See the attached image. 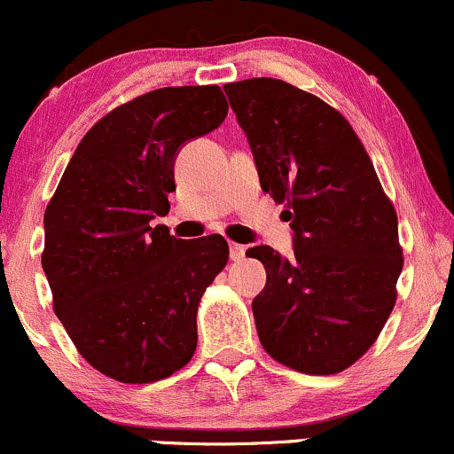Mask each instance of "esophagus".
<instances>
[{"instance_id":"obj_1","label":"esophagus","mask_w":454,"mask_h":454,"mask_svg":"<svg viewBox=\"0 0 454 454\" xmlns=\"http://www.w3.org/2000/svg\"><path fill=\"white\" fill-rule=\"evenodd\" d=\"M246 256V246H239V243H231V258L232 261H241Z\"/></svg>"}]
</instances>
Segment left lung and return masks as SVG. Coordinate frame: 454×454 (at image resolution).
Listing matches in <instances>:
<instances>
[{
	"mask_svg": "<svg viewBox=\"0 0 454 454\" xmlns=\"http://www.w3.org/2000/svg\"><path fill=\"white\" fill-rule=\"evenodd\" d=\"M262 192L286 207L293 256L247 250L267 284L252 301L262 347L308 375H333L377 340L403 269L396 211L340 112L282 79L223 86Z\"/></svg>",
	"mask_w": 454,
	"mask_h": 454,
	"instance_id": "obj_1",
	"label": "left lung"
}]
</instances>
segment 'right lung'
<instances>
[{"instance_id":"right-lung-1","label":"right lung","mask_w":454,"mask_h":454,"mask_svg":"<svg viewBox=\"0 0 454 454\" xmlns=\"http://www.w3.org/2000/svg\"><path fill=\"white\" fill-rule=\"evenodd\" d=\"M226 114L219 86L159 88L124 103L83 136L44 211L53 310L112 380L159 381L196 351L198 303L226 267L228 243L183 241L153 219L170 211L176 154Z\"/></svg>"}]
</instances>
